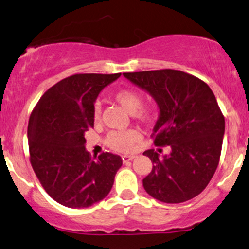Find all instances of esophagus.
<instances>
[{
  "label": "esophagus",
  "instance_id": "34e87169",
  "mask_svg": "<svg viewBox=\"0 0 249 249\" xmlns=\"http://www.w3.org/2000/svg\"><path fill=\"white\" fill-rule=\"evenodd\" d=\"M136 157L135 154H124V156H122V160H124V162H128V161H131L134 158Z\"/></svg>",
  "mask_w": 249,
  "mask_h": 249
}]
</instances>
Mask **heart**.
<instances>
[{"instance_id":"1","label":"heart","mask_w":249,"mask_h":249,"mask_svg":"<svg viewBox=\"0 0 249 249\" xmlns=\"http://www.w3.org/2000/svg\"><path fill=\"white\" fill-rule=\"evenodd\" d=\"M114 99L127 111L129 114L135 115L138 120L143 122L151 121L156 115V109L152 105H142V96L134 89H121L114 95ZM102 114V106L96 103L93 106V119L99 121ZM141 140V134L137 130L112 131L107 136V145L113 150L120 152H129L135 147Z\"/></svg>"}]
</instances>
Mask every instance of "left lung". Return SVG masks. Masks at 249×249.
Wrapping results in <instances>:
<instances>
[{"instance_id": "1", "label": "left lung", "mask_w": 249, "mask_h": 249, "mask_svg": "<svg viewBox=\"0 0 249 249\" xmlns=\"http://www.w3.org/2000/svg\"><path fill=\"white\" fill-rule=\"evenodd\" d=\"M124 76L153 97L159 107L154 144L170 147L163 158L154 150L143 153L153 163L143 179L145 191L166 203L195 198L211 182L221 157L225 121L214 92L207 83L182 71H145Z\"/></svg>"}]
</instances>
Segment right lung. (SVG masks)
<instances>
[{
    "label": "right lung",
    "mask_w": 249,
    "mask_h": 249,
    "mask_svg": "<svg viewBox=\"0 0 249 249\" xmlns=\"http://www.w3.org/2000/svg\"><path fill=\"white\" fill-rule=\"evenodd\" d=\"M117 74H75L48 89L32 112L27 137L31 163L46 192L69 208H86L111 191L120 156L92 160L85 134L93 127V104Z\"/></svg>",
    "instance_id": "obj_1"
}]
</instances>
